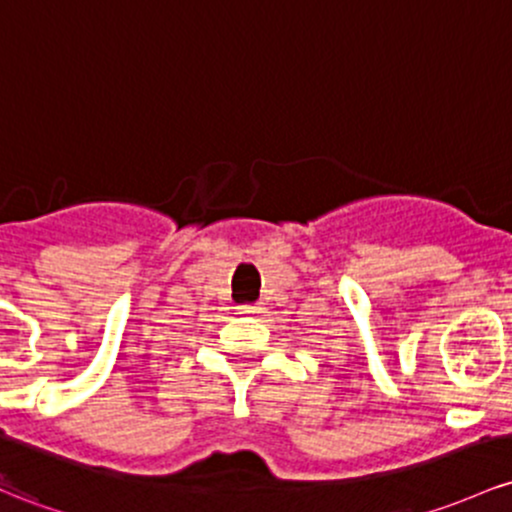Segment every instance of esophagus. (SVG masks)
I'll return each instance as SVG.
<instances>
[{
  "mask_svg": "<svg viewBox=\"0 0 512 512\" xmlns=\"http://www.w3.org/2000/svg\"><path fill=\"white\" fill-rule=\"evenodd\" d=\"M240 314H260V304H242L238 306Z\"/></svg>",
  "mask_w": 512,
  "mask_h": 512,
  "instance_id": "1",
  "label": "esophagus"
}]
</instances>
